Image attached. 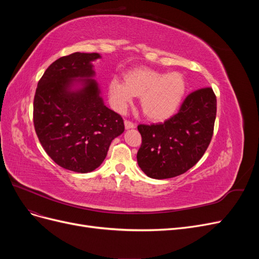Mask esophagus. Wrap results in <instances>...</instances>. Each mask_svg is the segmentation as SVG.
<instances>
[{
  "label": "esophagus",
  "mask_w": 259,
  "mask_h": 259,
  "mask_svg": "<svg viewBox=\"0 0 259 259\" xmlns=\"http://www.w3.org/2000/svg\"><path fill=\"white\" fill-rule=\"evenodd\" d=\"M124 125H125V128H126V130L135 127V124L133 123V122H131V121H128V120H125L124 121Z\"/></svg>",
  "instance_id": "esophagus-1"
}]
</instances>
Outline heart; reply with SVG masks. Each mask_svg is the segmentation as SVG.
Masks as SVG:
<instances>
[{"label":"heart","instance_id":"heart-1","mask_svg":"<svg viewBox=\"0 0 259 259\" xmlns=\"http://www.w3.org/2000/svg\"><path fill=\"white\" fill-rule=\"evenodd\" d=\"M187 92L185 76L179 72H161L137 67L124 73V82L112 79L108 94L117 110H124L134 96H140V109L147 119L161 122L173 115Z\"/></svg>","mask_w":259,"mask_h":259}]
</instances>
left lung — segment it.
<instances>
[{
	"instance_id": "obj_1",
	"label": "left lung",
	"mask_w": 259,
	"mask_h": 259,
	"mask_svg": "<svg viewBox=\"0 0 259 259\" xmlns=\"http://www.w3.org/2000/svg\"><path fill=\"white\" fill-rule=\"evenodd\" d=\"M217 101L210 88L190 93L164 123L138 125L142 146L137 162L154 179L182 175L205 153L214 133Z\"/></svg>"
}]
</instances>
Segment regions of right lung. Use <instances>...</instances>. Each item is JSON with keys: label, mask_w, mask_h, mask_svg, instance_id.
Returning a JSON list of instances; mask_svg holds the SVG:
<instances>
[{"label": "right lung", "mask_w": 259, "mask_h": 259, "mask_svg": "<svg viewBox=\"0 0 259 259\" xmlns=\"http://www.w3.org/2000/svg\"><path fill=\"white\" fill-rule=\"evenodd\" d=\"M98 58L97 53L76 52L54 61L38 81L33 100L34 130L45 152L76 173L96 169L124 132L122 116L105 106L91 79L92 61ZM75 79L82 88L73 91Z\"/></svg>", "instance_id": "add662e5"}]
</instances>
